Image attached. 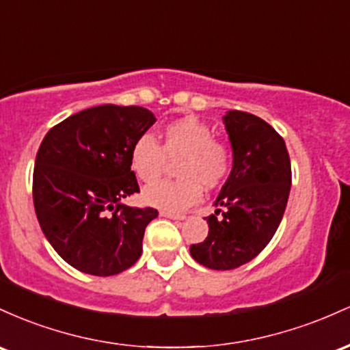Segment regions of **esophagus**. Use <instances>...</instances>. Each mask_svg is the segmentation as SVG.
Returning <instances> with one entry per match:
<instances>
[{"label":"esophagus","mask_w":350,"mask_h":350,"mask_svg":"<svg viewBox=\"0 0 350 350\" xmlns=\"http://www.w3.org/2000/svg\"><path fill=\"white\" fill-rule=\"evenodd\" d=\"M160 217L176 219V221H182V219H185V215H176V213H172V211H160Z\"/></svg>","instance_id":"1"}]
</instances>
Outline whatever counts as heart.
<instances>
[{"label":"heart","instance_id":"b5f03b06","mask_svg":"<svg viewBox=\"0 0 350 350\" xmlns=\"http://www.w3.org/2000/svg\"><path fill=\"white\" fill-rule=\"evenodd\" d=\"M167 159L176 162L174 182H157L144 188L147 205L165 211H182L202 196V187L217 188L233 168V150L223 140L213 139L211 127L195 117H183L167 124L162 144L145 133L131 150V168L145 183L155 182L167 167Z\"/></svg>","mask_w":350,"mask_h":350}]
</instances>
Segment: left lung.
Instances as JSON below:
<instances>
[{
    "mask_svg": "<svg viewBox=\"0 0 350 350\" xmlns=\"http://www.w3.org/2000/svg\"><path fill=\"white\" fill-rule=\"evenodd\" d=\"M223 122L233 168L215 202L217 211L206 218L208 237L190 246L196 262L217 271L239 268L266 248L291 190V160L280 133L250 112L230 111Z\"/></svg>",
    "mask_w": 350,
    "mask_h": 350,
    "instance_id": "obj_1",
    "label": "left lung"
}]
</instances>
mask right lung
Here are the masks:
<instances>
[{
	"mask_svg": "<svg viewBox=\"0 0 350 350\" xmlns=\"http://www.w3.org/2000/svg\"><path fill=\"white\" fill-rule=\"evenodd\" d=\"M155 124L139 105H97L54 125L41 142L33 202L42 233L72 268L112 276L135 265L155 208L124 205L140 191L131 150Z\"/></svg>",
	"mask_w": 350,
	"mask_h": 350,
	"instance_id": "1",
	"label": "right lung"
}]
</instances>
